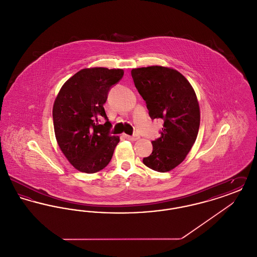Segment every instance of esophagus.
Instances as JSON below:
<instances>
[{"label":"esophagus","instance_id":"obj_1","mask_svg":"<svg viewBox=\"0 0 257 257\" xmlns=\"http://www.w3.org/2000/svg\"><path fill=\"white\" fill-rule=\"evenodd\" d=\"M125 138H126L127 140H129V141H132V142L138 141V140L140 139L139 136H129V135H125Z\"/></svg>","mask_w":257,"mask_h":257}]
</instances>
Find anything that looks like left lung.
<instances>
[{
	"instance_id": "left-lung-1",
	"label": "left lung",
	"mask_w": 257,
	"mask_h": 257,
	"mask_svg": "<svg viewBox=\"0 0 257 257\" xmlns=\"http://www.w3.org/2000/svg\"><path fill=\"white\" fill-rule=\"evenodd\" d=\"M131 74L149 116L164 120L161 137L152 141V153L143 162L153 171H171L183 162L196 142L200 123L196 92L172 68L153 65L135 68Z\"/></svg>"
}]
</instances>
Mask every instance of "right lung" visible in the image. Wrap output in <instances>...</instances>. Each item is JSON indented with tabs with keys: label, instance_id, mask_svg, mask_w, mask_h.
<instances>
[{
	"label": "right lung",
	"instance_id": "obj_1",
	"mask_svg": "<svg viewBox=\"0 0 257 257\" xmlns=\"http://www.w3.org/2000/svg\"><path fill=\"white\" fill-rule=\"evenodd\" d=\"M122 69L85 68L68 79L53 106L54 130L58 145L78 171L94 173L108 166L118 136L111 127L104 104L110 87L123 77ZM106 121L99 124V120Z\"/></svg>",
	"mask_w": 257,
	"mask_h": 257
}]
</instances>
